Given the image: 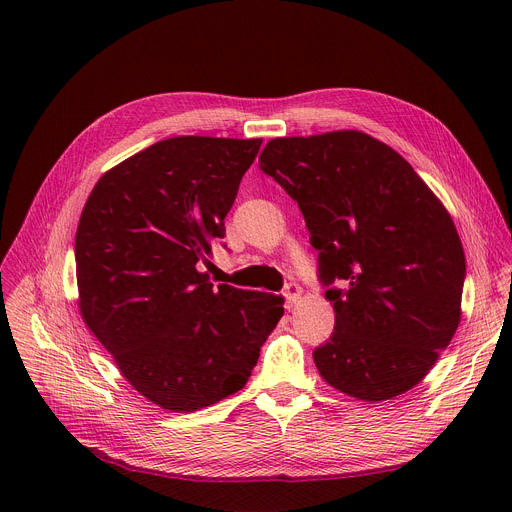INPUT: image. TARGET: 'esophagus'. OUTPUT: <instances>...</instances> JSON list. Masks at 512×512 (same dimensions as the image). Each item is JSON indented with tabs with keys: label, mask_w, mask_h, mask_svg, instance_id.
<instances>
[{
	"label": "esophagus",
	"mask_w": 512,
	"mask_h": 512,
	"mask_svg": "<svg viewBox=\"0 0 512 512\" xmlns=\"http://www.w3.org/2000/svg\"><path fill=\"white\" fill-rule=\"evenodd\" d=\"M283 298L287 308H294L302 300V287L298 283H287L283 289Z\"/></svg>",
	"instance_id": "1"
}]
</instances>
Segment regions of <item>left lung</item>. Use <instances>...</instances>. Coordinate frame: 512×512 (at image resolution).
I'll use <instances>...</instances> for the list:
<instances>
[{
	"label": "left lung",
	"mask_w": 512,
	"mask_h": 512,
	"mask_svg": "<svg viewBox=\"0 0 512 512\" xmlns=\"http://www.w3.org/2000/svg\"><path fill=\"white\" fill-rule=\"evenodd\" d=\"M259 168L298 202L318 251L336 314L314 350L322 379L371 403L413 389L460 324L466 257L450 212L362 131L271 139Z\"/></svg>",
	"instance_id": "obj_1"
}]
</instances>
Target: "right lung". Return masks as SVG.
Listing matches in <instances>:
<instances>
[{"label": "right lung", "mask_w": 512, "mask_h": 512, "mask_svg": "<svg viewBox=\"0 0 512 512\" xmlns=\"http://www.w3.org/2000/svg\"><path fill=\"white\" fill-rule=\"evenodd\" d=\"M263 139L158 141L95 184L77 229L79 308L129 385L174 413L245 387L283 298L200 271Z\"/></svg>", "instance_id": "1"}]
</instances>
